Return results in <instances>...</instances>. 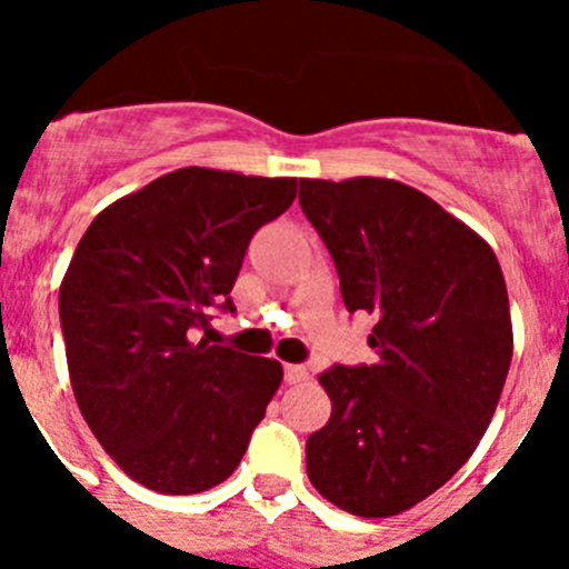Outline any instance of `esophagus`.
<instances>
[{
  "instance_id": "34e87169",
  "label": "esophagus",
  "mask_w": 569,
  "mask_h": 569,
  "mask_svg": "<svg viewBox=\"0 0 569 569\" xmlns=\"http://www.w3.org/2000/svg\"><path fill=\"white\" fill-rule=\"evenodd\" d=\"M284 379H288V385H305V381L310 379L308 367H305V365H284Z\"/></svg>"
}]
</instances>
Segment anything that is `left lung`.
I'll list each match as a JSON object with an SVG mask.
<instances>
[{"mask_svg": "<svg viewBox=\"0 0 569 569\" xmlns=\"http://www.w3.org/2000/svg\"><path fill=\"white\" fill-rule=\"evenodd\" d=\"M299 204L379 350L319 376L333 413L305 447L310 485L353 516H399L453 479L496 413L512 359L505 276L476 230L410 184L301 179Z\"/></svg>", "mask_w": 569, "mask_h": 569, "instance_id": "left-lung-1", "label": "left lung"}]
</instances>
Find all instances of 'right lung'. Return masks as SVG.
Listing matches in <instances>:
<instances>
[{
    "mask_svg": "<svg viewBox=\"0 0 569 569\" xmlns=\"http://www.w3.org/2000/svg\"><path fill=\"white\" fill-rule=\"evenodd\" d=\"M296 179L182 168L90 222L59 288L73 396L104 453L164 496L222 485L281 385L276 359L199 339Z\"/></svg>",
    "mask_w": 569,
    "mask_h": 569,
    "instance_id": "1",
    "label": "right lung"
}]
</instances>
